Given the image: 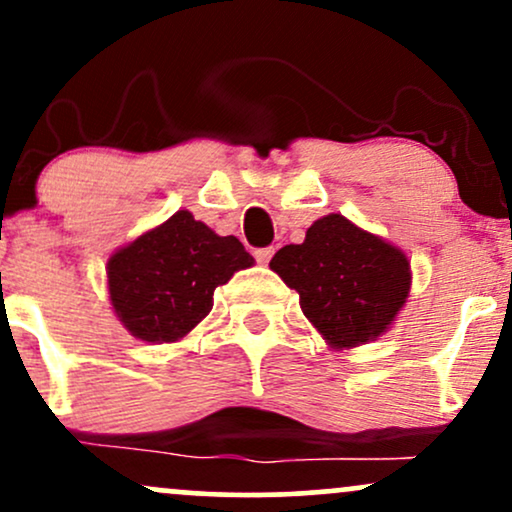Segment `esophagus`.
<instances>
[{
	"instance_id": "esophagus-1",
	"label": "esophagus",
	"mask_w": 512,
	"mask_h": 512,
	"mask_svg": "<svg viewBox=\"0 0 512 512\" xmlns=\"http://www.w3.org/2000/svg\"><path fill=\"white\" fill-rule=\"evenodd\" d=\"M274 257V248H260L255 250V260L260 264H267Z\"/></svg>"
}]
</instances>
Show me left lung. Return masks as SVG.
<instances>
[{"label":"left lung","instance_id":"obj_1","mask_svg":"<svg viewBox=\"0 0 512 512\" xmlns=\"http://www.w3.org/2000/svg\"><path fill=\"white\" fill-rule=\"evenodd\" d=\"M269 267L298 291L303 315L332 349L390 330L411 289L407 255L342 214L317 219L303 243L281 248Z\"/></svg>","mask_w":512,"mask_h":512}]
</instances>
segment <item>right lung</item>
Returning <instances> with one entry per match:
<instances>
[{
    "label": "right lung",
    "instance_id": "1",
    "mask_svg": "<svg viewBox=\"0 0 512 512\" xmlns=\"http://www.w3.org/2000/svg\"><path fill=\"white\" fill-rule=\"evenodd\" d=\"M252 264L238 238L216 236L180 209L110 255V303L132 337L178 342L209 315L214 291Z\"/></svg>",
    "mask_w": 512,
    "mask_h": 512
}]
</instances>
